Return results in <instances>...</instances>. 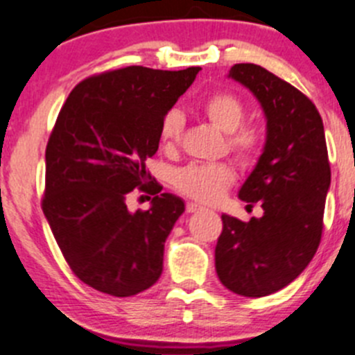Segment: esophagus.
<instances>
[{"label": "esophagus", "instance_id": "1", "mask_svg": "<svg viewBox=\"0 0 355 355\" xmlns=\"http://www.w3.org/2000/svg\"><path fill=\"white\" fill-rule=\"evenodd\" d=\"M199 209H202V206H200V204H198V202H187V204H185V211H187V213H196V211H199Z\"/></svg>", "mask_w": 355, "mask_h": 355}]
</instances>
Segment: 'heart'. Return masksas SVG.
<instances>
[{"instance_id":"1","label":"heart","mask_w":355,"mask_h":355,"mask_svg":"<svg viewBox=\"0 0 355 355\" xmlns=\"http://www.w3.org/2000/svg\"><path fill=\"white\" fill-rule=\"evenodd\" d=\"M206 120L227 134V149L241 163H252L263 148V130L254 123H242L245 106L232 92H214L200 105ZM185 118L178 110L164 113L159 123V141L164 149L177 148L184 134ZM235 173L228 164H189L175 173V187L187 198L214 202L234 184Z\"/></svg>"}]
</instances>
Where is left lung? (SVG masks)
I'll return each instance as SVG.
<instances>
[{
	"label": "left lung",
	"instance_id": "left-lung-1",
	"mask_svg": "<svg viewBox=\"0 0 355 355\" xmlns=\"http://www.w3.org/2000/svg\"><path fill=\"white\" fill-rule=\"evenodd\" d=\"M228 77L245 85L266 116V142L239 198L264 214L241 221L221 214L214 261L221 284L244 297L287 287L316 254L331 170L320 111L266 68L237 63Z\"/></svg>",
	"mask_w": 355,
	"mask_h": 355
}]
</instances>
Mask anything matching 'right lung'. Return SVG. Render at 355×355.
<instances>
[{"mask_svg": "<svg viewBox=\"0 0 355 355\" xmlns=\"http://www.w3.org/2000/svg\"><path fill=\"white\" fill-rule=\"evenodd\" d=\"M199 67L103 71L73 87L46 146L42 211L78 280L114 297L155 285L164 242L185 211L184 200L159 194L146 159L159 146V123L191 87ZM137 187L155 195L148 211L130 214Z\"/></svg>", "mask_w": 355, "mask_h": 355, "instance_id": "obj_1", "label": "right lung"}]
</instances>
